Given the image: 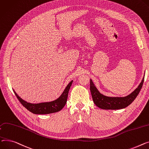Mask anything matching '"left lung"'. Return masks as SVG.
I'll list each match as a JSON object with an SVG mask.
<instances>
[{"label": "left lung", "mask_w": 149, "mask_h": 149, "mask_svg": "<svg viewBox=\"0 0 149 149\" xmlns=\"http://www.w3.org/2000/svg\"><path fill=\"white\" fill-rule=\"evenodd\" d=\"M144 78L138 88L129 95L123 97H108L102 94L96 88L91 79H90V91L92 98L95 105L103 109H120L128 107L137 97L141 90Z\"/></svg>", "instance_id": "1"}]
</instances>
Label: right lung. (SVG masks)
Listing matches in <instances>:
<instances>
[{
	"instance_id": "obj_1",
	"label": "right lung",
	"mask_w": 149,
	"mask_h": 149,
	"mask_svg": "<svg viewBox=\"0 0 149 149\" xmlns=\"http://www.w3.org/2000/svg\"><path fill=\"white\" fill-rule=\"evenodd\" d=\"M72 82L73 81L67 85L63 94L61 95L58 99L50 102H44L36 104L28 103L20 98L14 90L13 91L17 98L18 99L22 105L28 111L35 113V114H48V113L58 112L64 107L67 100L68 91L70 88Z\"/></svg>"
}]
</instances>
